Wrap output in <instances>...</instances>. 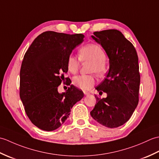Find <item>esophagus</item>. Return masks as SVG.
Masks as SVG:
<instances>
[{
  "label": "esophagus",
  "instance_id": "1",
  "mask_svg": "<svg viewBox=\"0 0 159 159\" xmlns=\"http://www.w3.org/2000/svg\"><path fill=\"white\" fill-rule=\"evenodd\" d=\"M83 93H84V94H85V95H89V92H87V91H84Z\"/></svg>",
  "mask_w": 159,
  "mask_h": 159
}]
</instances>
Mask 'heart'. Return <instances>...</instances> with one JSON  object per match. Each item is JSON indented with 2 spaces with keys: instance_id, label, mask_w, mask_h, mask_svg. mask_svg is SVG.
<instances>
[{
  "instance_id": "1",
  "label": "heart",
  "mask_w": 159,
  "mask_h": 159,
  "mask_svg": "<svg viewBox=\"0 0 159 159\" xmlns=\"http://www.w3.org/2000/svg\"><path fill=\"white\" fill-rule=\"evenodd\" d=\"M79 55L82 62H91L89 72L96 73L100 77L105 75L107 72V55L102 47L96 43H88L79 50ZM80 60L72 54L68 56L66 66L69 72L76 74L78 72L80 65ZM96 83V78L94 75H79L72 79L73 85L83 90H89Z\"/></svg>"
}]
</instances>
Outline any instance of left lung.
Instances as JSON below:
<instances>
[{
    "label": "left lung",
    "mask_w": 159,
    "mask_h": 159,
    "mask_svg": "<svg viewBox=\"0 0 159 159\" xmlns=\"http://www.w3.org/2000/svg\"><path fill=\"white\" fill-rule=\"evenodd\" d=\"M93 39L105 50L109 58V71L96 87L107 97L95 95L97 104L92 117L108 128H117L128 121L139 102V66L135 48L120 31L108 29L93 32Z\"/></svg>",
    "instance_id": "1"
}]
</instances>
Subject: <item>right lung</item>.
Masks as SVG:
<instances>
[{
    "label": "right lung",
    "mask_w": 159,
    "mask_h": 159,
    "mask_svg": "<svg viewBox=\"0 0 159 159\" xmlns=\"http://www.w3.org/2000/svg\"><path fill=\"white\" fill-rule=\"evenodd\" d=\"M83 38L78 33L46 31L25 52L20 72V96L29 120L39 129L52 131L59 128L84 96L72 85L66 92H58L67 72V57Z\"/></svg>",
    "instance_id": "1"
}]
</instances>
